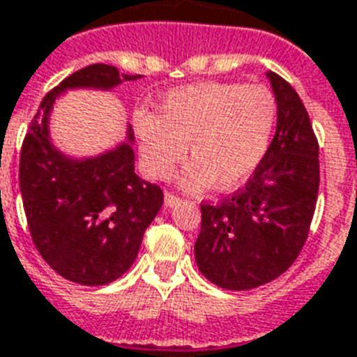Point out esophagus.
I'll list each match as a JSON object with an SVG mask.
<instances>
[{
  "label": "esophagus",
  "instance_id": "1",
  "mask_svg": "<svg viewBox=\"0 0 357 357\" xmlns=\"http://www.w3.org/2000/svg\"><path fill=\"white\" fill-rule=\"evenodd\" d=\"M179 200H181V198H179L178 195H174V192H165V206H167V208H172V206H176Z\"/></svg>",
  "mask_w": 357,
  "mask_h": 357
}]
</instances>
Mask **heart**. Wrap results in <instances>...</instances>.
<instances>
[{"instance_id": "heart-1", "label": "heart", "mask_w": 357, "mask_h": 357, "mask_svg": "<svg viewBox=\"0 0 357 357\" xmlns=\"http://www.w3.org/2000/svg\"><path fill=\"white\" fill-rule=\"evenodd\" d=\"M277 123V99L266 86L204 82L178 88L160 100L159 114H136L142 167L168 179L185 159L195 162L185 185L234 189L251 178L268 153Z\"/></svg>"}]
</instances>
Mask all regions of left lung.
Returning a JSON list of instances; mask_svg holds the SVG:
<instances>
[{
	"mask_svg": "<svg viewBox=\"0 0 357 357\" xmlns=\"http://www.w3.org/2000/svg\"><path fill=\"white\" fill-rule=\"evenodd\" d=\"M277 132L249 181L219 204H200L198 269L227 290H251L282 275L299 257L317 208L318 140L305 105L277 73Z\"/></svg>",
	"mask_w": 357,
	"mask_h": 357,
	"instance_id": "8db88e82",
	"label": "left lung"
}]
</instances>
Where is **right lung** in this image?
I'll return each instance as SVG.
<instances>
[{
    "mask_svg": "<svg viewBox=\"0 0 357 357\" xmlns=\"http://www.w3.org/2000/svg\"><path fill=\"white\" fill-rule=\"evenodd\" d=\"M138 76L105 63L76 70L45 95L22 144L20 190L29 234L45 262L67 281L100 287L123 275L165 195L136 176L127 144L97 159L63 157L48 140V114L63 89H110Z\"/></svg>",
    "mask_w": 357,
    "mask_h": 357,
    "instance_id": "right-lung-1",
    "label": "right lung"
}]
</instances>
